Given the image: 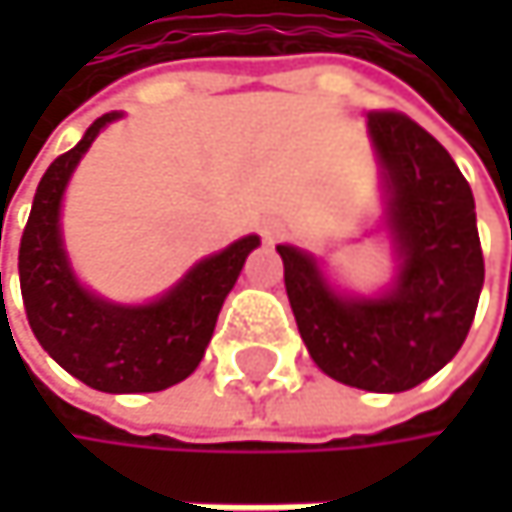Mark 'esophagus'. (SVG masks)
<instances>
[{"mask_svg": "<svg viewBox=\"0 0 512 512\" xmlns=\"http://www.w3.org/2000/svg\"><path fill=\"white\" fill-rule=\"evenodd\" d=\"M281 234H284V222H278V219L263 222V237H266V240H278Z\"/></svg>", "mask_w": 512, "mask_h": 512, "instance_id": "34e87169", "label": "esophagus"}]
</instances>
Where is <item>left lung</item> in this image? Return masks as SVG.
Masks as SVG:
<instances>
[{
	"label": "left lung",
	"instance_id": "obj_1",
	"mask_svg": "<svg viewBox=\"0 0 512 512\" xmlns=\"http://www.w3.org/2000/svg\"><path fill=\"white\" fill-rule=\"evenodd\" d=\"M382 222L394 278L376 293L341 290L311 252L278 246L284 287L314 364L361 391L421 385L460 353L483 290L474 195L451 154L415 121L370 112Z\"/></svg>",
	"mask_w": 512,
	"mask_h": 512
}]
</instances>
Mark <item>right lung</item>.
Segmentation results:
<instances>
[{"instance_id":"add662e5","label":"right lung","mask_w":512,"mask_h":512,"mask_svg":"<svg viewBox=\"0 0 512 512\" xmlns=\"http://www.w3.org/2000/svg\"><path fill=\"white\" fill-rule=\"evenodd\" d=\"M118 118L124 112L97 118L79 145L41 177L20 240V290L38 344L70 376L106 394L165 391L201 364L225 296L260 237H240L228 249L201 257L177 284L142 305L112 302L88 290L64 249L61 201L79 159Z\"/></svg>"}]
</instances>
